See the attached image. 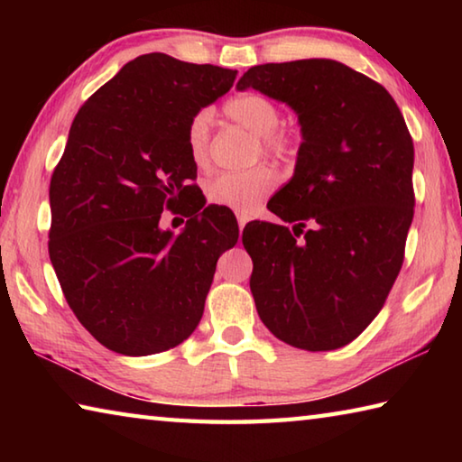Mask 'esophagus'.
I'll return each instance as SVG.
<instances>
[{"instance_id": "esophagus-1", "label": "esophagus", "mask_w": 462, "mask_h": 462, "mask_svg": "<svg viewBox=\"0 0 462 462\" xmlns=\"http://www.w3.org/2000/svg\"><path fill=\"white\" fill-rule=\"evenodd\" d=\"M246 222H248V217L246 216H238V228H240V232L245 230V226H246Z\"/></svg>"}]
</instances>
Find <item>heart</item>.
<instances>
[{"label": "heart", "mask_w": 462, "mask_h": 462, "mask_svg": "<svg viewBox=\"0 0 462 462\" xmlns=\"http://www.w3.org/2000/svg\"><path fill=\"white\" fill-rule=\"evenodd\" d=\"M224 114L238 126L259 136L264 154L283 161L293 152V140L287 132L279 130L281 112L269 97L253 91L238 93L226 101ZM209 128H212V116L208 109H199L187 124V151L198 167L208 162ZM275 173L269 167L259 165L248 171H238V173H220L212 177L206 183V198L216 206L230 208L238 214H250L275 189Z\"/></svg>", "instance_id": "obj_1"}]
</instances>
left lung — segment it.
<instances>
[{"mask_svg":"<svg viewBox=\"0 0 462 462\" xmlns=\"http://www.w3.org/2000/svg\"><path fill=\"white\" fill-rule=\"evenodd\" d=\"M297 114L293 177L250 222V291L263 324L301 350L353 342L393 287L413 217V143L389 91L338 60L256 65L240 77ZM310 221V228L303 231Z\"/></svg>","mask_w":462,"mask_h":462,"instance_id":"1","label":"left lung"}]
</instances>
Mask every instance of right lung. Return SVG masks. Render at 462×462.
I'll list each match as a JSON object with an SVG mask.
<instances>
[{
	"mask_svg": "<svg viewBox=\"0 0 462 462\" xmlns=\"http://www.w3.org/2000/svg\"><path fill=\"white\" fill-rule=\"evenodd\" d=\"M238 71L151 52L124 65L77 112L51 179L49 254L69 308L126 356L165 353L198 328L216 263L238 242L228 209L208 206L187 124ZM162 208L189 217L179 235Z\"/></svg>",
	"mask_w": 462,
	"mask_h": 462,
	"instance_id": "add662e5",
	"label": "right lung"
}]
</instances>
